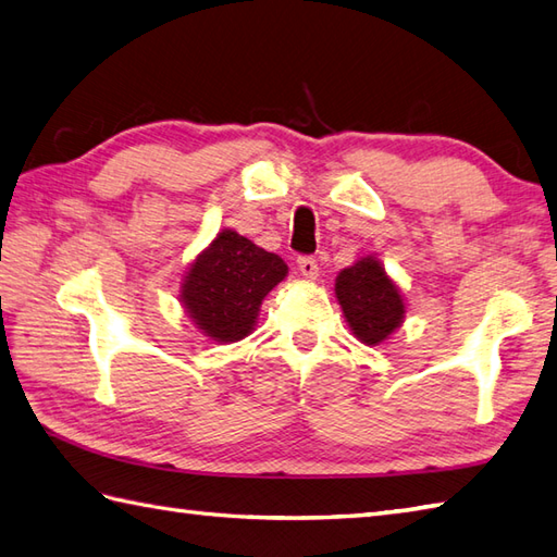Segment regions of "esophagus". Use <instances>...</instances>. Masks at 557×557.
Masks as SVG:
<instances>
[{
    "label": "esophagus",
    "mask_w": 557,
    "mask_h": 557,
    "mask_svg": "<svg viewBox=\"0 0 557 557\" xmlns=\"http://www.w3.org/2000/svg\"><path fill=\"white\" fill-rule=\"evenodd\" d=\"M299 272L306 280H315L318 277V260L313 256H299L297 260Z\"/></svg>",
    "instance_id": "1"
}]
</instances>
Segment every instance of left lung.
Instances as JSON below:
<instances>
[{
	"mask_svg": "<svg viewBox=\"0 0 557 557\" xmlns=\"http://www.w3.org/2000/svg\"><path fill=\"white\" fill-rule=\"evenodd\" d=\"M337 301L363 345H381L405 318V299L375 258H361L335 282Z\"/></svg>",
	"mask_w": 557,
	"mask_h": 557,
	"instance_id": "left-lung-1",
	"label": "left lung"
}]
</instances>
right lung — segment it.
<instances>
[{
  "label": "right lung",
  "mask_w": 557,
  "mask_h": 557,
  "mask_svg": "<svg viewBox=\"0 0 557 557\" xmlns=\"http://www.w3.org/2000/svg\"><path fill=\"white\" fill-rule=\"evenodd\" d=\"M285 275L287 265L280 256L224 230L188 270L184 309L208 337L236 342L251 333L265 294Z\"/></svg>",
  "instance_id": "add662e5"
}]
</instances>
